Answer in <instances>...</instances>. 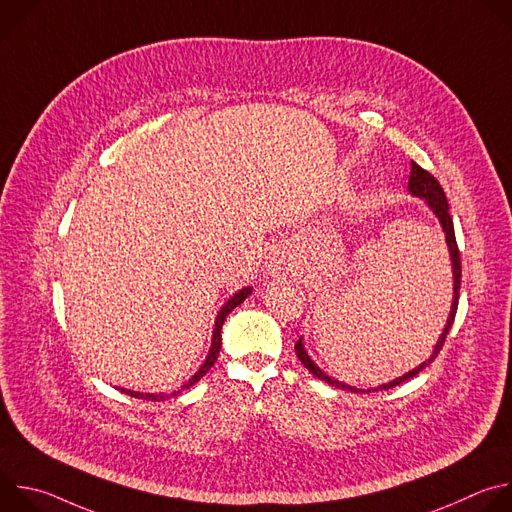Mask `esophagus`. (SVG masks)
Masks as SVG:
<instances>
[{"label":"esophagus","instance_id":"esophagus-1","mask_svg":"<svg viewBox=\"0 0 512 512\" xmlns=\"http://www.w3.org/2000/svg\"><path fill=\"white\" fill-rule=\"evenodd\" d=\"M285 261L283 259H279V257H271V261H269V269L273 271V273H281V271H285Z\"/></svg>","mask_w":512,"mask_h":512}]
</instances>
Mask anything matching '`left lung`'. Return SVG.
I'll return each mask as SVG.
<instances>
[{
    "label": "left lung",
    "instance_id": "1",
    "mask_svg": "<svg viewBox=\"0 0 512 512\" xmlns=\"http://www.w3.org/2000/svg\"><path fill=\"white\" fill-rule=\"evenodd\" d=\"M409 192H411L413 196L423 198V200L427 202V206H429V208H431V212L437 216V221H440V225H442V229H444V233H446V243H448L450 259H452V275H454V300H452V310H450V316H448L446 328H444V332H442L440 340H437V344H435L433 354L429 356V360L421 362L417 369H413V371L405 373L403 377H397L395 381H391V383H387V385H381V387H377V389H367V391H364V389H356V387H350V385H344V383H340V381H336V379L328 377V375L318 367V364L308 356V352H306V348H304V342H302V338H300V340L296 342V354H298V358L302 360L304 367H306L314 377H318L320 381H324V383H328V385H332V387H338V389H344V391H350V393H371V391H387V389H391V387H397V385H401V383H405V381L413 379L415 375H419V373L427 367L429 362H433V358L437 356V352L442 350V346H444V342H446V336H448V332H450V328H452V324H454L456 310H458V298H460L462 263H460V251H458V243H456V235H454V223H452V216H450V206H448L446 194H444V190H442L440 182H437V180H435L427 170H423V168H421V166H417L415 162H411Z\"/></svg>",
    "mask_w": 512,
    "mask_h": 512
}]
</instances>
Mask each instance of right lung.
<instances>
[{
    "label": "right lung",
    "instance_id": "obj_1",
    "mask_svg": "<svg viewBox=\"0 0 512 512\" xmlns=\"http://www.w3.org/2000/svg\"><path fill=\"white\" fill-rule=\"evenodd\" d=\"M251 291H253V287H243V289H239L237 294L233 296V298H229L227 302H225V306L221 308V312H218V316H216V320H214V330H212V344H210V350H208V356H206V360H204V364L202 367L192 375V379L188 381V383H184L182 385V389H178V391H172L170 395H154V393H137V391H131V389H121V393H125V395H131V397H135V399H148V401H164L166 397H176V395H180V391H184V389H190L192 385H196L208 371H210V367L212 364L216 362V358H218V352H221V346H223V338H221V330H223V324H225V320H227V316L239 306V304H243L249 296H251Z\"/></svg>",
    "mask_w": 512,
    "mask_h": 512
}]
</instances>
